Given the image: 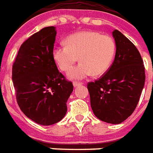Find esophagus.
I'll return each instance as SVG.
<instances>
[{"label":"esophagus","instance_id":"obj_1","mask_svg":"<svg viewBox=\"0 0 153 153\" xmlns=\"http://www.w3.org/2000/svg\"><path fill=\"white\" fill-rule=\"evenodd\" d=\"M82 85V82H73V85H74L75 87L76 86H78V85Z\"/></svg>","mask_w":153,"mask_h":153}]
</instances>
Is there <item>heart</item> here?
<instances>
[{
    "label": "heart",
    "instance_id": "b5f03b06",
    "mask_svg": "<svg viewBox=\"0 0 153 153\" xmlns=\"http://www.w3.org/2000/svg\"><path fill=\"white\" fill-rule=\"evenodd\" d=\"M116 44L113 38L96 31H82L66 39V46H57L53 57L57 67L68 71L79 59L81 62L68 73L71 79H83L107 71L114 60Z\"/></svg>",
    "mask_w": 153,
    "mask_h": 153
}]
</instances>
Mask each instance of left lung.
Returning <instances> with one entry per match:
<instances>
[{
	"label": "left lung",
	"instance_id": "obj_1",
	"mask_svg": "<svg viewBox=\"0 0 153 153\" xmlns=\"http://www.w3.org/2000/svg\"><path fill=\"white\" fill-rule=\"evenodd\" d=\"M115 57L110 68L95 82H88L91 106L99 120L114 124L128 119L139 101L145 83L140 53L119 30L113 32Z\"/></svg>",
	"mask_w": 153,
	"mask_h": 153
}]
</instances>
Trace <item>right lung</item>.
Wrapping results in <instances>:
<instances>
[{"instance_id": "right-lung-1", "label": "right lung", "mask_w": 153, "mask_h": 153, "mask_svg": "<svg viewBox=\"0 0 153 153\" xmlns=\"http://www.w3.org/2000/svg\"><path fill=\"white\" fill-rule=\"evenodd\" d=\"M56 34L53 26L33 33L21 44L12 66L13 85L21 111L46 126L63 119L73 91L72 82L58 71L53 57Z\"/></svg>"}]
</instances>
